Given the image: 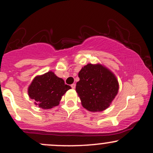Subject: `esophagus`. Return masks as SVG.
<instances>
[{
	"mask_svg": "<svg viewBox=\"0 0 153 153\" xmlns=\"http://www.w3.org/2000/svg\"><path fill=\"white\" fill-rule=\"evenodd\" d=\"M75 86H76V85H75V83L72 84V85H71V88H73V89H75Z\"/></svg>",
	"mask_w": 153,
	"mask_h": 153,
	"instance_id": "34e87169",
	"label": "esophagus"
}]
</instances>
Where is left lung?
<instances>
[{"mask_svg": "<svg viewBox=\"0 0 153 153\" xmlns=\"http://www.w3.org/2000/svg\"><path fill=\"white\" fill-rule=\"evenodd\" d=\"M75 90L82 106L90 111H102L118 94L119 82L108 68L101 64H88L78 73Z\"/></svg>", "mask_w": 153, "mask_h": 153, "instance_id": "8db88e82", "label": "left lung"}]
</instances>
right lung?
I'll list each match as a JSON object with an SVG mask.
<instances>
[{
  "mask_svg": "<svg viewBox=\"0 0 153 153\" xmlns=\"http://www.w3.org/2000/svg\"><path fill=\"white\" fill-rule=\"evenodd\" d=\"M71 88L63 79L49 71L35 77L28 88V94L39 108L48 109L58 106L62 96Z\"/></svg>",
  "mask_w": 153,
  "mask_h": 153,
  "instance_id": "obj_1",
  "label": "right lung"
}]
</instances>
